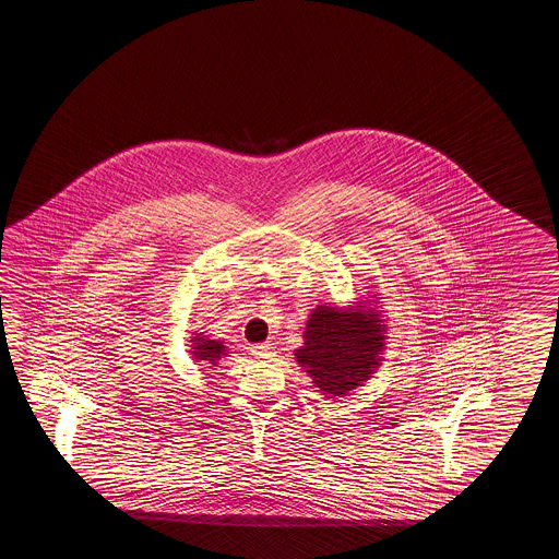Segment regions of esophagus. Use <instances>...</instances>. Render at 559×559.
<instances>
[{
  "label": "esophagus",
  "instance_id": "1",
  "mask_svg": "<svg viewBox=\"0 0 559 559\" xmlns=\"http://www.w3.org/2000/svg\"><path fill=\"white\" fill-rule=\"evenodd\" d=\"M251 354H253V357H258V359H270V357L274 356L275 354L274 345H253V347H251Z\"/></svg>",
  "mask_w": 559,
  "mask_h": 559
}]
</instances>
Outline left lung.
Listing matches in <instances>:
<instances>
[{"label": "left lung", "mask_w": 559, "mask_h": 559, "mask_svg": "<svg viewBox=\"0 0 559 559\" xmlns=\"http://www.w3.org/2000/svg\"><path fill=\"white\" fill-rule=\"evenodd\" d=\"M383 347L385 325L378 309L325 304L311 309L296 359L316 388L333 397L347 395L368 381L380 368Z\"/></svg>", "instance_id": "1"}]
</instances>
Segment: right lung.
I'll return each mask as SVG.
<instances>
[{
  "label": "right lung",
  "mask_w": 559,
  "mask_h": 559,
  "mask_svg": "<svg viewBox=\"0 0 559 559\" xmlns=\"http://www.w3.org/2000/svg\"><path fill=\"white\" fill-rule=\"evenodd\" d=\"M191 356L195 357V361H205L215 366L222 357H226V345L215 340H207L202 333H195V337H191Z\"/></svg>",
  "instance_id": "right-lung-1"
}]
</instances>
